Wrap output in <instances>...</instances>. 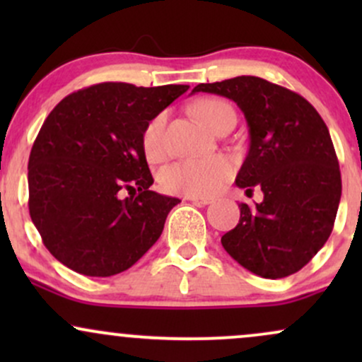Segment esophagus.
Returning <instances> with one entry per match:
<instances>
[{"label":"esophagus","mask_w":362,"mask_h":362,"mask_svg":"<svg viewBox=\"0 0 362 362\" xmlns=\"http://www.w3.org/2000/svg\"><path fill=\"white\" fill-rule=\"evenodd\" d=\"M185 201H190L195 206H207V204H211V199H207V197H185Z\"/></svg>","instance_id":"1"}]
</instances>
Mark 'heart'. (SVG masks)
<instances>
[{
	"label": "heart",
	"mask_w": 362,
	"mask_h": 362,
	"mask_svg": "<svg viewBox=\"0 0 362 362\" xmlns=\"http://www.w3.org/2000/svg\"><path fill=\"white\" fill-rule=\"evenodd\" d=\"M194 115L204 126L216 131L235 112L221 98H201L192 105ZM165 114H158L144 126L141 132V146L149 161H160L165 156ZM233 175V163L223 155L206 158H187L170 163L160 172V184L167 192L189 195V197H209L223 189Z\"/></svg>",
	"instance_id": "obj_1"
}]
</instances>
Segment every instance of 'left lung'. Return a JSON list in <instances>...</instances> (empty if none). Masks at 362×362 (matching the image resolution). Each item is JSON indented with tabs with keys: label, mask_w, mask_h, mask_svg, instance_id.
<instances>
[{
	"label": "left lung",
	"mask_w": 362,
	"mask_h": 362,
	"mask_svg": "<svg viewBox=\"0 0 362 362\" xmlns=\"http://www.w3.org/2000/svg\"><path fill=\"white\" fill-rule=\"evenodd\" d=\"M230 98L248 122L250 148L236 185L264 201L240 204V221L221 236L245 269L281 279L317 255L334 230L342 180L327 124L311 103L264 78L236 76L192 90Z\"/></svg>",
	"instance_id": "left-lung-1"
}]
</instances>
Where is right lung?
I'll return each mask as SVG.
<instances>
[{"label":"right lung","instance_id":"1","mask_svg":"<svg viewBox=\"0 0 362 362\" xmlns=\"http://www.w3.org/2000/svg\"><path fill=\"white\" fill-rule=\"evenodd\" d=\"M187 90L98 83L62 98L44 120L28 158V211L66 267L115 276L160 238L180 201L149 190L141 132Z\"/></svg>","mask_w":362,"mask_h":362}]
</instances>
